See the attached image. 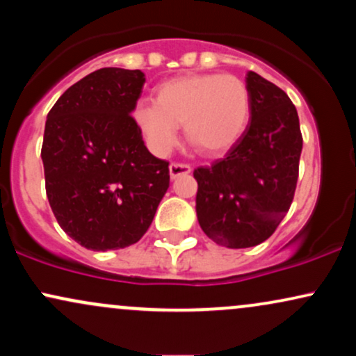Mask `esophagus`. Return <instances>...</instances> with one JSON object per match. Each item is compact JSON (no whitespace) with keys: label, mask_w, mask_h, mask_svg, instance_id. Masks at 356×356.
<instances>
[{"label":"esophagus","mask_w":356,"mask_h":356,"mask_svg":"<svg viewBox=\"0 0 356 356\" xmlns=\"http://www.w3.org/2000/svg\"><path fill=\"white\" fill-rule=\"evenodd\" d=\"M191 165L187 164H179V162H172V164L169 165V174H170V179H177L181 177V175H187L191 174Z\"/></svg>","instance_id":"obj_1"}]
</instances>
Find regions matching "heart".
Instances as JSON below:
<instances>
[{
  "instance_id": "heart-1",
  "label": "heart",
  "mask_w": 356,
  "mask_h": 356,
  "mask_svg": "<svg viewBox=\"0 0 356 356\" xmlns=\"http://www.w3.org/2000/svg\"><path fill=\"white\" fill-rule=\"evenodd\" d=\"M249 90L234 75L194 73L175 76L155 88V104L138 102L134 120L150 150L165 155L184 125L187 142L204 155H220L246 130Z\"/></svg>"
}]
</instances>
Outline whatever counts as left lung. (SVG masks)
I'll list each match as a JSON object with an SVG mask.
<instances>
[{"label":"left lung","mask_w":356,"mask_h":356,"mask_svg":"<svg viewBox=\"0 0 356 356\" xmlns=\"http://www.w3.org/2000/svg\"><path fill=\"white\" fill-rule=\"evenodd\" d=\"M251 117L226 157L197 167L195 212L201 229L220 246L252 248L266 241L295 197L303 149L300 118L275 83L248 72Z\"/></svg>","instance_id":"obj_1"}]
</instances>
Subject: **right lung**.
Listing matches in <instances>:
<instances>
[{
	"label": "right lung",
	"mask_w": 356,
	"mask_h": 356,
	"mask_svg": "<svg viewBox=\"0 0 356 356\" xmlns=\"http://www.w3.org/2000/svg\"><path fill=\"white\" fill-rule=\"evenodd\" d=\"M140 70L100 68L56 100L44 124L47 195L80 246L112 251L145 234L169 189V162L154 157L132 118Z\"/></svg>",
	"instance_id": "right-lung-1"
}]
</instances>
